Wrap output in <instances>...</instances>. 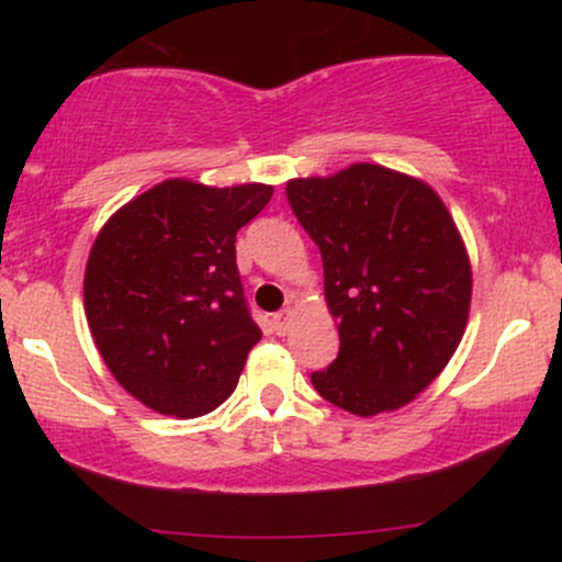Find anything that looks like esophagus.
Returning a JSON list of instances; mask_svg holds the SVG:
<instances>
[{"mask_svg": "<svg viewBox=\"0 0 562 562\" xmlns=\"http://www.w3.org/2000/svg\"><path fill=\"white\" fill-rule=\"evenodd\" d=\"M290 322H293V312H290V308H285V312H280V314H274L277 335H285L290 330Z\"/></svg>", "mask_w": 562, "mask_h": 562, "instance_id": "34e87169", "label": "esophagus"}]
</instances>
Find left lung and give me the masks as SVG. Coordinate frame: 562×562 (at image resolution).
Returning a JSON list of instances; mask_svg holds the SVG:
<instances>
[{
  "label": "left lung",
  "instance_id": "obj_1",
  "mask_svg": "<svg viewBox=\"0 0 562 562\" xmlns=\"http://www.w3.org/2000/svg\"><path fill=\"white\" fill-rule=\"evenodd\" d=\"M290 209L319 245L338 359L322 398L359 417L409 404L449 364L468 325L465 243L434 187L375 164L290 179Z\"/></svg>",
  "mask_w": 562,
  "mask_h": 562
}]
</instances>
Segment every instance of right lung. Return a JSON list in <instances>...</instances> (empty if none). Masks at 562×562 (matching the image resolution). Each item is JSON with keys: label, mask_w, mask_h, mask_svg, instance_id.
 Here are the masks:
<instances>
[{"label": "right lung", "mask_w": 562, "mask_h": 562, "mask_svg": "<svg viewBox=\"0 0 562 562\" xmlns=\"http://www.w3.org/2000/svg\"><path fill=\"white\" fill-rule=\"evenodd\" d=\"M269 184L169 179L108 218L83 274V312L108 370L160 415L198 417L235 391L261 340L235 259Z\"/></svg>", "instance_id": "1"}]
</instances>
